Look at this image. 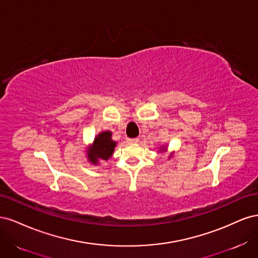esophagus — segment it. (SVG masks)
Segmentation results:
<instances>
[{
	"label": "esophagus",
	"mask_w": 258,
	"mask_h": 258,
	"mask_svg": "<svg viewBox=\"0 0 258 258\" xmlns=\"http://www.w3.org/2000/svg\"><path fill=\"white\" fill-rule=\"evenodd\" d=\"M127 141L129 142V143H134V144H136V143H138L139 141H140V140L138 139V138H135V139H127Z\"/></svg>",
	"instance_id": "34e87169"
}]
</instances>
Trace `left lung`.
<instances>
[{"label":"left lung","mask_w":258,"mask_h":258,"mask_svg":"<svg viewBox=\"0 0 258 258\" xmlns=\"http://www.w3.org/2000/svg\"><path fill=\"white\" fill-rule=\"evenodd\" d=\"M167 150H168L167 145H161V146L159 147V152H163V153H165V152H167ZM172 155H173V153H171L170 156H169V158L172 157Z\"/></svg>","instance_id":"left-lung-1"}]
</instances>
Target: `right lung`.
Masks as SVG:
<instances>
[{
  "label": "right lung",
  "mask_w": 258,
  "mask_h": 258,
  "mask_svg": "<svg viewBox=\"0 0 258 258\" xmlns=\"http://www.w3.org/2000/svg\"><path fill=\"white\" fill-rule=\"evenodd\" d=\"M117 142L112 139V131H102L95 137L92 144L86 150L87 160L93 166H97L101 160H108L115 151Z\"/></svg>",
  "instance_id": "right-lung-1"
}]
</instances>
